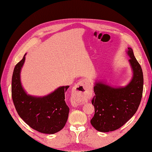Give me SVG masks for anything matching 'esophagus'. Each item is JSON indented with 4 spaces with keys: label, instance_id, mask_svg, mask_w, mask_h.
<instances>
[{
    "label": "esophagus",
    "instance_id": "34e87169",
    "mask_svg": "<svg viewBox=\"0 0 152 152\" xmlns=\"http://www.w3.org/2000/svg\"><path fill=\"white\" fill-rule=\"evenodd\" d=\"M75 89H76V91L77 92V93L84 94L87 93L89 89V87L88 86V84L85 80H81L76 84ZM72 103H73V105H77L78 104H81L82 102L76 100V101L72 102Z\"/></svg>",
    "mask_w": 152,
    "mask_h": 152
}]
</instances>
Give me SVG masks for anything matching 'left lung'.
Returning a JSON list of instances; mask_svg holds the SVG:
<instances>
[{"instance_id":"left-lung-1","label":"left lung","mask_w":152,"mask_h":152,"mask_svg":"<svg viewBox=\"0 0 152 152\" xmlns=\"http://www.w3.org/2000/svg\"><path fill=\"white\" fill-rule=\"evenodd\" d=\"M127 53L133 71L129 84L125 87L114 88L100 82L95 83V96L91 101L95 113L91 124L102 132L121 127L135 114L141 102L143 86L142 69L132 49L129 47Z\"/></svg>"}]
</instances>
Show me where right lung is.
I'll return each instance as SVG.
<instances>
[{"label": "right lung", "instance_id": "1", "mask_svg": "<svg viewBox=\"0 0 152 152\" xmlns=\"http://www.w3.org/2000/svg\"><path fill=\"white\" fill-rule=\"evenodd\" d=\"M25 55L15 65L12 75V97L15 109L33 129L43 134H55L64 127L68 118L69 109L64 101V94L69 86L58 88L42 97L27 95L22 86L20 76Z\"/></svg>", "mask_w": 152, "mask_h": 152}]
</instances>
